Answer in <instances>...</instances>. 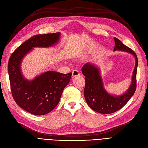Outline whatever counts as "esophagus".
Listing matches in <instances>:
<instances>
[{"instance_id": "obj_1", "label": "esophagus", "mask_w": 148, "mask_h": 148, "mask_svg": "<svg viewBox=\"0 0 148 148\" xmlns=\"http://www.w3.org/2000/svg\"><path fill=\"white\" fill-rule=\"evenodd\" d=\"M80 73L79 71L77 70H74L72 71V77H78V76H79Z\"/></svg>"}]
</instances>
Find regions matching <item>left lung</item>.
<instances>
[{
    "instance_id": "left-lung-1",
    "label": "left lung",
    "mask_w": 148,
    "mask_h": 148,
    "mask_svg": "<svg viewBox=\"0 0 148 148\" xmlns=\"http://www.w3.org/2000/svg\"><path fill=\"white\" fill-rule=\"evenodd\" d=\"M114 51H120L131 53L135 58V66L132 75L130 86L123 95H112L105 89L100 70L97 66L91 63L85 64L82 71L85 76L84 96L86 103L91 109L98 113L109 114L122 109L133 96L136 88V71L138 64L135 52L123 44L117 38H114Z\"/></svg>"
}]
</instances>
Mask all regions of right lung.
I'll list each match as a JSON object with an SVG mask.
<instances>
[{
	"label": "right lung",
	"mask_w": 148,
	"mask_h": 148,
	"mask_svg": "<svg viewBox=\"0 0 148 148\" xmlns=\"http://www.w3.org/2000/svg\"><path fill=\"white\" fill-rule=\"evenodd\" d=\"M60 37V33L35 35L21 44L12 53L8 61L12 96L21 108L31 114L43 115L55 108L72 73L63 74L47 71L32 80H28L21 72L22 60L34 47L53 46L59 42Z\"/></svg>",
	"instance_id": "add662e5"
}]
</instances>
